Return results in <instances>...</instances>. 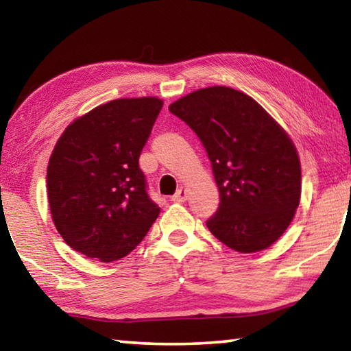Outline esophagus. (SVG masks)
I'll return each instance as SVG.
<instances>
[{
  "mask_svg": "<svg viewBox=\"0 0 351 351\" xmlns=\"http://www.w3.org/2000/svg\"><path fill=\"white\" fill-rule=\"evenodd\" d=\"M187 199V190L181 187L176 190V193L171 197V201H175V203H184V201Z\"/></svg>",
  "mask_w": 351,
  "mask_h": 351,
  "instance_id": "obj_1",
  "label": "esophagus"
}]
</instances>
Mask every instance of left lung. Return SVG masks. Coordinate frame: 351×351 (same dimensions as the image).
Wrapping results in <instances>:
<instances>
[{
  "mask_svg": "<svg viewBox=\"0 0 351 351\" xmlns=\"http://www.w3.org/2000/svg\"><path fill=\"white\" fill-rule=\"evenodd\" d=\"M170 112L193 130L210 159L219 206L206 224L237 252L269 247L299 207L302 175L293 141L247 94L228 86L193 91Z\"/></svg>",
  "mask_w": 351,
  "mask_h": 351,
  "instance_id": "8db88e82",
  "label": "left lung"
}]
</instances>
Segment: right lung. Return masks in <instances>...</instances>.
Instances as JSON below:
<instances>
[{
  "label": "right lung",
  "instance_id": "obj_1",
  "mask_svg": "<svg viewBox=\"0 0 351 351\" xmlns=\"http://www.w3.org/2000/svg\"><path fill=\"white\" fill-rule=\"evenodd\" d=\"M162 108L156 97L117 99L71 123L47 165V198L66 245L104 263L144 240L159 209L139 156Z\"/></svg>",
  "mask_w": 351,
  "mask_h": 351
}]
</instances>
